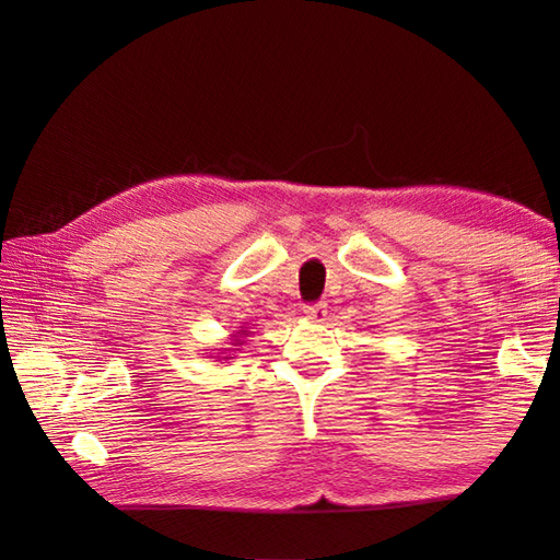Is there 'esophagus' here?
<instances>
[{"label": "esophagus", "instance_id": "obj_1", "mask_svg": "<svg viewBox=\"0 0 560 560\" xmlns=\"http://www.w3.org/2000/svg\"><path fill=\"white\" fill-rule=\"evenodd\" d=\"M303 315H306L313 322H325L327 319V303L325 301L308 303V306L303 308Z\"/></svg>", "mask_w": 560, "mask_h": 560}]
</instances>
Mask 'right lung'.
<instances>
[{"mask_svg": "<svg viewBox=\"0 0 560 560\" xmlns=\"http://www.w3.org/2000/svg\"><path fill=\"white\" fill-rule=\"evenodd\" d=\"M235 341H238V338H235Z\"/></svg>", "mask_w": 560, "mask_h": 560, "instance_id": "1", "label": "right lung"}]
</instances>
